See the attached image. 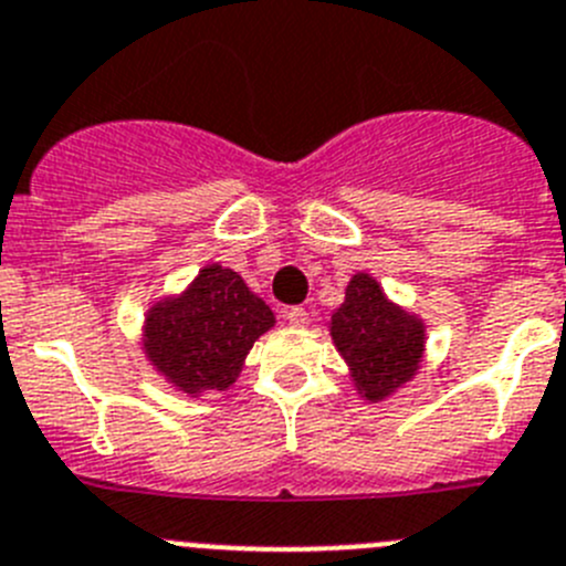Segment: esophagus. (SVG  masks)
Returning <instances> with one entry per match:
<instances>
[{
    "label": "esophagus",
    "mask_w": 566,
    "mask_h": 566,
    "mask_svg": "<svg viewBox=\"0 0 566 566\" xmlns=\"http://www.w3.org/2000/svg\"><path fill=\"white\" fill-rule=\"evenodd\" d=\"M284 318H287L290 327H304V324H310V313L304 307L284 310Z\"/></svg>",
    "instance_id": "obj_1"
}]
</instances>
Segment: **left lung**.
I'll use <instances>...</instances> for the list:
<instances>
[{
  "label": "left lung",
  "instance_id": "8db88e82",
  "mask_svg": "<svg viewBox=\"0 0 566 566\" xmlns=\"http://www.w3.org/2000/svg\"><path fill=\"white\" fill-rule=\"evenodd\" d=\"M329 335L349 364L358 391L371 403L411 380L426 346L422 321L391 304L369 273H355L346 284Z\"/></svg>",
  "mask_w": 566,
  "mask_h": 566
}]
</instances>
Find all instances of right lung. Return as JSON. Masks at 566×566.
<instances>
[{
  "label": "right lung",
  "instance_id": "1",
  "mask_svg": "<svg viewBox=\"0 0 566 566\" xmlns=\"http://www.w3.org/2000/svg\"><path fill=\"white\" fill-rule=\"evenodd\" d=\"M273 324V310L239 273L208 264L186 293L149 310L144 349L163 378L186 395L226 391L239 378L253 340Z\"/></svg>",
  "mask_w": 566,
  "mask_h": 566
}]
</instances>
